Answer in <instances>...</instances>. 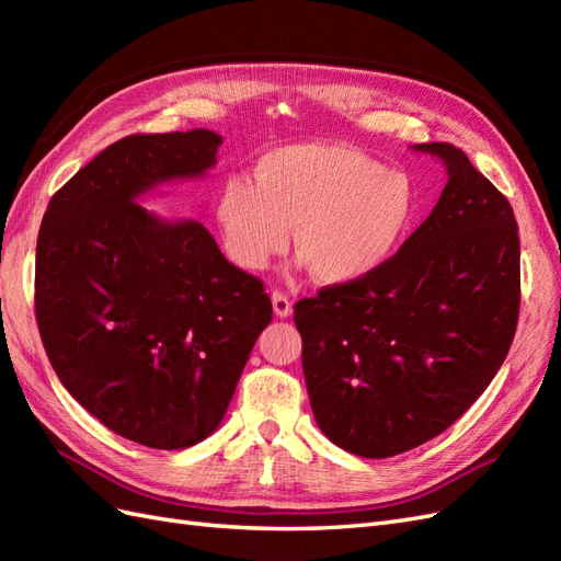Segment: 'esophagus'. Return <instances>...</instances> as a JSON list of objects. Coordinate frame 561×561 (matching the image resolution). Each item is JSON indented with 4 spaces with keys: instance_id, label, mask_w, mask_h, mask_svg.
<instances>
[{
    "instance_id": "esophagus-1",
    "label": "esophagus",
    "mask_w": 561,
    "mask_h": 561,
    "mask_svg": "<svg viewBox=\"0 0 561 561\" xmlns=\"http://www.w3.org/2000/svg\"><path fill=\"white\" fill-rule=\"evenodd\" d=\"M271 301H274V313L278 318H287V316L293 313V301H290V297H287V295L274 293V295H271Z\"/></svg>"
}]
</instances>
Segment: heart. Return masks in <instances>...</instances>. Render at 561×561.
<instances>
[{"label": "heart", "instance_id": "b5f03b06", "mask_svg": "<svg viewBox=\"0 0 561 561\" xmlns=\"http://www.w3.org/2000/svg\"><path fill=\"white\" fill-rule=\"evenodd\" d=\"M252 180L229 178L215 210L229 260L245 271H264L297 229L320 283H355L390 260L414 215L407 175L336 142L271 149Z\"/></svg>", "mask_w": 561, "mask_h": 561}]
</instances>
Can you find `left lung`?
<instances>
[{"mask_svg": "<svg viewBox=\"0 0 561 561\" xmlns=\"http://www.w3.org/2000/svg\"><path fill=\"white\" fill-rule=\"evenodd\" d=\"M433 213L375 274L295 304L320 431L365 458L447 431L496 377L519 316V236L507 198L461 149Z\"/></svg>", "mask_w": 561, "mask_h": 561, "instance_id": "obj_1", "label": "left lung"}]
</instances>
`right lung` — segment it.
<instances>
[{
  "label": "right lung",
  "mask_w": 561,
  "mask_h": 561,
  "mask_svg": "<svg viewBox=\"0 0 561 561\" xmlns=\"http://www.w3.org/2000/svg\"><path fill=\"white\" fill-rule=\"evenodd\" d=\"M219 145L206 128L128 135L60 186L42 219L35 313L48 360L83 410L151 449L192 447L219 426L274 318L264 283L206 227L138 203L201 178Z\"/></svg>",
  "instance_id": "add662e5"
}]
</instances>
